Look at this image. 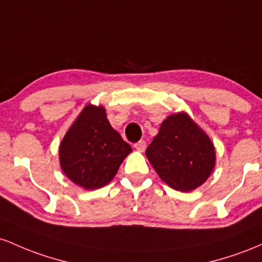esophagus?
Wrapping results in <instances>:
<instances>
[{"label":"esophagus","instance_id":"34e87169","mask_svg":"<svg viewBox=\"0 0 262 262\" xmlns=\"http://www.w3.org/2000/svg\"><path fill=\"white\" fill-rule=\"evenodd\" d=\"M134 147L137 149V151L143 152V151H145V149H146V142H145V141H143V140H142V141H139V142L135 143Z\"/></svg>","mask_w":262,"mask_h":262}]
</instances>
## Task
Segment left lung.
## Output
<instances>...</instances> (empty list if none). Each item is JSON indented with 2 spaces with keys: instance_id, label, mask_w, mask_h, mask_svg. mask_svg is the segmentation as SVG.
I'll use <instances>...</instances> for the list:
<instances>
[{
  "instance_id": "1",
  "label": "left lung",
  "mask_w": 262,
  "mask_h": 262,
  "mask_svg": "<svg viewBox=\"0 0 262 262\" xmlns=\"http://www.w3.org/2000/svg\"><path fill=\"white\" fill-rule=\"evenodd\" d=\"M146 156L160 178L181 192L202 186L215 164L213 143L186 113L164 120Z\"/></svg>"
}]
</instances>
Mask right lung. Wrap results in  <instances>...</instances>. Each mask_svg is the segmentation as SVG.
<instances>
[{"mask_svg": "<svg viewBox=\"0 0 262 262\" xmlns=\"http://www.w3.org/2000/svg\"><path fill=\"white\" fill-rule=\"evenodd\" d=\"M131 151V146L111 127L105 108L88 105L61 141L60 166L75 184L95 189L115 177Z\"/></svg>", "mask_w": 262, "mask_h": 262, "instance_id": "1", "label": "right lung"}]
</instances>
